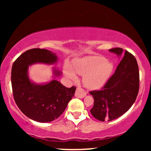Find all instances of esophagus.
Instances as JSON below:
<instances>
[{"label":"esophagus","mask_w":151,"mask_h":151,"mask_svg":"<svg viewBox=\"0 0 151 151\" xmlns=\"http://www.w3.org/2000/svg\"><path fill=\"white\" fill-rule=\"evenodd\" d=\"M86 91H84V89H82L81 88H77V90H76L75 92V96L76 97L82 99L84 98V96H86Z\"/></svg>","instance_id":"1"}]
</instances>
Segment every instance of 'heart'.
I'll list each match as a JSON object with an SVG mask.
<instances>
[{
    "label": "heart",
    "mask_w": 151,
    "mask_h": 151,
    "mask_svg": "<svg viewBox=\"0 0 151 151\" xmlns=\"http://www.w3.org/2000/svg\"><path fill=\"white\" fill-rule=\"evenodd\" d=\"M113 62L101 56H88L79 58L72 67L66 64L64 72L66 77L76 79V73L82 75L84 85L89 89L101 88L109 80L114 70Z\"/></svg>",
    "instance_id": "b5f03b06"
}]
</instances>
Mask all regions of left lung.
Masks as SVG:
<instances>
[{"instance_id":"8db88e82","label":"left lung","mask_w":151,"mask_h":151,"mask_svg":"<svg viewBox=\"0 0 151 151\" xmlns=\"http://www.w3.org/2000/svg\"><path fill=\"white\" fill-rule=\"evenodd\" d=\"M121 59L104 87L90 92L94 102L90 112L99 121H113L125 114L136 101L139 90V71L135 57L122 48L109 50Z\"/></svg>"}]
</instances>
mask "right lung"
Listing matches in <instances>:
<instances>
[{"mask_svg": "<svg viewBox=\"0 0 151 151\" xmlns=\"http://www.w3.org/2000/svg\"><path fill=\"white\" fill-rule=\"evenodd\" d=\"M58 58L50 50L35 48L20 55L13 63L11 84L15 103L27 117L40 123L51 122L65 111L75 93L56 79L61 70L52 67V78L45 83H35L29 77V67L35 64L55 65Z\"/></svg>", "mask_w": 151, "mask_h": 151, "instance_id": "obj_1", "label": "right lung"}]
</instances>
